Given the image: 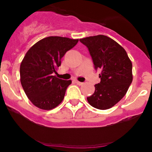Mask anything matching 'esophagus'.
Instances as JSON below:
<instances>
[{
  "label": "esophagus",
  "instance_id": "34e87169",
  "mask_svg": "<svg viewBox=\"0 0 152 152\" xmlns=\"http://www.w3.org/2000/svg\"><path fill=\"white\" fill-rule=\"evenodd\" d=\"M75 82H76V84L79 85V86H81V85H83V82H80V81H76Z\"/></svg>",
  "mask_w": 152,
  "mask_h": 152
}]
</instances>
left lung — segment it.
<instances>
[{
	"label": "left lung",
	"mask_w": 152,
	"mask_h": 152,
	"mask_svg": "<svg viewBox=\"0 0 152 152\" xmlns=\"http://www.w3.org/2000/svg\"><path fill=\"white\" fill-rule=\"evenodd\" d=\"M88 48L96 69H100V83L87 101L96 109L106 110L116 104L126 94L133 80L132 64L126 50L104 35L81 38Z\"/></svg>",
	"instance_id": "obj_1"
}]
</instances>
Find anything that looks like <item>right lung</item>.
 <instances>
[{"label":"right lung","instance_id":"right-lung-1","mask_svg":"<svg viewBox=\"0 0 152 152\" xmlns=\"http://www.w3.org/2000/svg\"><path fill=\"white\" fill-rule=\"evenodd\" d=\"M78 39L49 36L40 40L27 51L20 66V83L29 100L36 107L50 110L64 98L71 80L53 76L61 59L77 44Z\"/></svg>","mask_w":152,"mask_h":152}]
</instances>
